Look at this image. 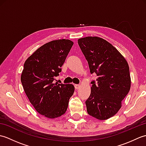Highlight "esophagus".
I'll list each match as a JSON object with an SVG mask.
<instances>
[{
  "label": "esophagus",
  "mask_w": 146,
  "mask_h": 146,
  "mask_svg": "<svg viewBox=\"0 0 146 146\" xmlns=\"http://www.w3.org/2000/svg\"><path fill=\"white\" fill-rule=\"evenodd\" d=\"M80 86H80V85H75V88L76 90L79 89L80 88Z\"/></svg>",
  "instance_id": "obj_1"
}]
</instances>
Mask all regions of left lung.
<instances>
[{"label":"left lung","mask_w":146,"mask_h":146,"mask_svg":"<svg viewBox=\"0 0 146 146\" xmlns=\"http://www.w3.org/2000/svg\"><path fill=\"white\" fill-rule=\"evenodd\" d=\"M78 43L89 65L98 76L91 83V94L85 104L88 113L98 120L115 115L131 88L129 67L124 57L106 40L85 37Z\"/></svg>","instance_id":"left-lung-1"}]
</instances>
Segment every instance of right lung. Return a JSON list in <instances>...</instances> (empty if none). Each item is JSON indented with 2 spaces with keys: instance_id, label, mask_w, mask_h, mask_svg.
<instances>
[{
  "instance_id": "1",
  "label": "right lung",
  "mask_w": 146,
  "mask_h": 146,
  "mask_svg": "<svg viewBox=\"0 0 146 146\" xmlns=\"http://www.w3.org/2000/svg\"><path fill=\"white\" fill-rule=\"evenodd\" d=\"M73 44L69 39L46 43L27 59L21 80L27 98L39 113L49 119L63 115L75 87L54 83Z\"/></svg>"
}]
</instances>
